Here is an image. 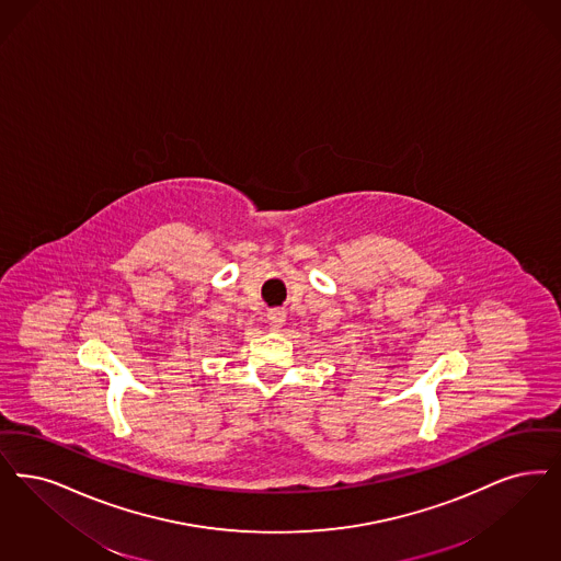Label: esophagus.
Segmentation results:
<instances>
[{"label":"esophagus","instance_id":"esophagus-1","mask_svg":"<svg viewBox=\"0 0 561 561\" xmlns=\"http://www.w3.org/2000/svg\"><path fill=\"white\" fill-rule=\"evenodd\" d=\"M267 321H270L271 328H282L286 321V313L282 309H271L267 313Z\"/></svg>","mask_w":561,"mask_h":561}]
</instances>
